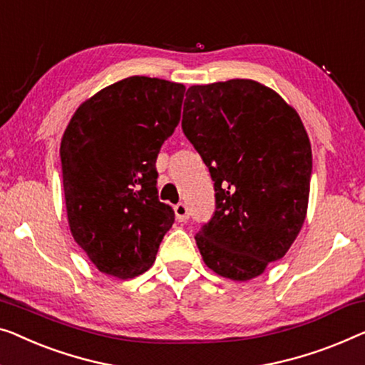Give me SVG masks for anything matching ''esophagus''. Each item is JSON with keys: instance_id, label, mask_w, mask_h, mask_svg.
I'll return each instance as SVG.
<instances>
[{"instance_id": "obj_1", "label": "esophagus", "mask_w": 365, "mask_h": 365, "mask_svg": "<svg viewBox=\"0 0 365 365\" xmlns=\"http://www.w3.org/2000/svg\"><path fill=\"white\" fill-rule=\"evenodd\" d=\"M174 212H176V219L179 222H186L189 219V209L184 202H179L174 205Z\"/></svg>"}]
</instances>
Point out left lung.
<instances>
[{"instance_id":"obj_1","label":"left lung","mask_w":365,"mask_h":365,"mask_svg":"<svg viewBox=\"0 0 365 365\" xmlns=\"http://www.w3.org/2000/svg\"><path fill=\"white\" fill-rule=\"evenodd\" d=\"M182 131L209 168L215 210L195 234L204 263L247 282L284 257L306 217L313 156L297 110L255 81L187 88Z\"/></svg>"}]
</instances>
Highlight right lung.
I'll return each mask as SVG.
<instances>
[{"instance_id": "1", "label": "right lung", "mask_w": 365, "mask_h": 365, "mask_svg": "<svg viewBox=\"0 0 365 365\" xmlns=\"http://www.w3.org/2000/svg\"><path fill=\"white\" fill-rule=\"evenodd\" d=\"M186 87L128 77L83 102L61 141L73 240L102 273L128 279L156 260L174 224L158 199L156 158L181 118Z\"/></svg>"}]
</instances>
